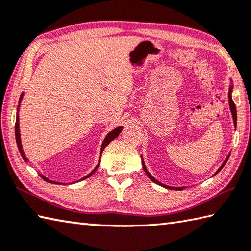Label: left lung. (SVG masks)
Segmentation results:
<instances>
[{
	"instance_id": "left-lung-1",
	"label": "left lung",
	"mask_w": 251,
	"mask_h": 251,
	"mask_svg": "<svg viewBox=\"0 0 251 251\" xmlns=\"http://www.w3.org/2000/svg\"><path fill=\"white\" fill-rule=\"evenodd\" d=\"M231 89H233V88H231V86H230V88H229V93H228V100H229V106H230V111H231V114H233V120H234V124H235V126H236V123H237V113H236V106H235V103L233 102V99H231ZM228 158H229V156L226 158V160H225V161H224V163H223V165L221 166L220 169L217 170V172L220 171L223 167H224V165H225V163L227 162V160H228ZM141 163H143V168H144V170H145V172H146V175H147V176H148V177H149V179L151 180L152 182H154V183H157V184H159V185H161V186H163V188L171 189V190H172V189H173V190H182V189H183V188H172V186H168V185L162 184L161 182H159V181H157L156 179H154V177H153V176H152L151 175H150V173L148 172V170L146 169V167H145V163H144V161H143V160H141ZM217 172H216V173H217Z\"/></svg>"
}]
</instances>
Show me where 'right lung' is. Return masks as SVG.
Here are the masks:
<instances>
[{
	"label": "right lung",
	"mask_w": 251,
	"mask_h": 251,
	"mask_svg": "<svg viewBox=\"0 0 251 251\" xmlns=\"http://www.w3.org/2000/svg\"><path fill=\"white\" fill-rule=\"evenodd\" d=\"M22 98H23V94L21 95V98H20V102L22 101ZM122 129H123V127H117V128H115L114 130H112L111 133H108L107 134V136L105 137V139H104V141H103V144H102V149H101V154H100V160H101V156H102V152H103V150H104V148L106 147V146L111 143V141L113 140V139H115L118 135H120V133L122 131ZM15 138H16V144H17V147H18V150H20V153H21V156H22V158L24 159L25 161H27L28 160V159L26 158V156H25V153H24V151H23V148H22V143H21V135H20V124H18V115L16 116V122H15ZM98 167H99V165L95 167V169L91 172V173H89L88 176H84L83 179H86V177H90L91 176L93 175V173L95 172V170L98 169ZM43 177V179L46 181V182H49V183H54V184H59V183H57V182H54V181H51V180H49V179H47L46 176H40ZM83 179H81V180H83Z\"/></svg>",
	"instance_id": "right-lung-1"
}]
</instances>
